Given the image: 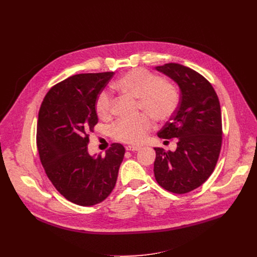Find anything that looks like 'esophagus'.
<instances>
[{"mask_svg": "<svg viewBox=\"0 0 257 257\" xmlns=\"http://www.w3.org/2000/svg\"><path fill=\"white\" fill-rule=\"evenodd\" d=\"M126 150L129 152H137L141 150V147H137V146H127Z\"/></svg>", "mask_w": 257, "mask_h": 257, "instance_id": "34e87169", "label": "esophagus"}]
</instances>
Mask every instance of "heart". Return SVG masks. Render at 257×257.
Segmentation results:
<instances>
[{
	"instance_id": "b5f03b06",
	"label": "heart",
	"mask_w": 257,
	"mask_h": 257,
	"mask_svg": "<svg viewBox=\"0 0 257 257\" xmlns=\"http://www.w3.org/2000/svg\"><path fill=\"white\" fill-rule=\"evenodd\" d=\"M114 86L120 92L138 98L139 110L146 112L134 118H119L111 126L112 139L126 144L143 143L153 128L152 117L158 121L170 119L180 103V92L176 85L143 67L124 74ZM112 107V94L108 90L100 91L94 102L98 116L102 119L110 118Z\"/></svg>"
}]
</instances>
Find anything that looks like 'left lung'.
<instances>
[{
  "label": "left lung",
  "instance_id": "8db88e82",
  "mask_svg": "<svg viewBox=\"0 0 257 257\" xmlns=\"http://www.w3.org/2000/svg\"><path fill=\"white\" fill-rule=\"evenodd\" d=\"M156 70L177 82L181 98L177 111L157 133L177 139V149L154 148L155 179L168 192L186 194L203 184L217 166L223 134L220 102L209 81L190 67L166 63Z\"/></svg>",
  "mask_w": 257,
  "mask_h": 257
}]
</instances>
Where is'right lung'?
<instances>
[{
  "label": "right lung",
  "mask_w": 257,
  "mask_h": 257,
  "mask_svg": "<svg viewBox=\"0 0 257 257\" xmlns=\"http://www.w3.org/2000/svg\"><path fill=\"white\" fill-rule=\"evenodd\" d=\"M113 72L78 74L50 88L40 105L36 145L54 187L81 206L98 204L115 186L125 148L113 143L105 156L91 157L89 133L98 123L94 102Z\"/></svg>",
  "instance_id": "add662e5"
}]
</instances>
